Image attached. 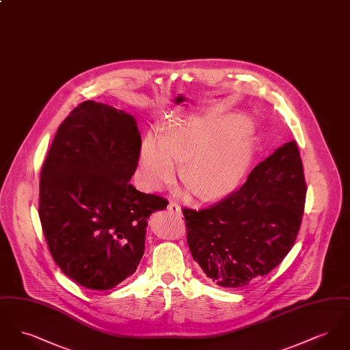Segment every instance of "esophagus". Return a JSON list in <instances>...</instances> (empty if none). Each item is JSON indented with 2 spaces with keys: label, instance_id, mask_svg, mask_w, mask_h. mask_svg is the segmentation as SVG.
I'll return each instance as SVG.
<instances>
[{
  "label": "esophagus",
  "instance_id": "1",
  "mask_svg": "<svg viewBox=\"0 0 350 350\" xmlns=\"http://www.w3.org/2000/svg\"><path fill=\"white\" fill-rule=\"evenodd\" d=\"M167 211H169L170 214H173V215H177V217H181V215H183L181 207H180L177 203H169Z\"/></svg>",
  "mask_w": 350,
  "mask_h": 350
}]
</instances>
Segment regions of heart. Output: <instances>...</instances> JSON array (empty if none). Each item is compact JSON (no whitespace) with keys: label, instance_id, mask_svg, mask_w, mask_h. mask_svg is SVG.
<instances>
[{"label":"heart","instance_id":"b5f03b06","mask_svg":"<svg viewBox=\"0 0 350 350\" xmlns=\"http://www.w3.org/2000/svg\"><path fill=\"white\" fill-rule=\"evenodd\" d=\"M253 153L248 120L239 114H186L170 119L163 135L150 133L139 150V174L148 189L181 180L202 198L233 190L245 176Z\"/></svg>","mask_w":350,"mask_h":350}]
</instances>
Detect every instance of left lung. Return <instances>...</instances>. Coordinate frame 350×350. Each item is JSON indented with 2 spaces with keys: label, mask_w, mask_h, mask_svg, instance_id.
<instances>
[{
  "label": "left lung",
  "mask_w": 350,
  "mask_h": 350,
  "mask_svg": "<svg viewBox=\"0 0 350 350\" xmlns=\"http://www.w3.org/2000/svg\"><path fill=\"white\" fill-rule=\"evenodd\" d=\"M306 191L297 143H284L227 198L198 211L183 208L194 261L221 287L261 280L293 248Z\"/></svg>",
  "instance_id": "left-lung-1"
}]
</instances>
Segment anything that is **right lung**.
Here are the masks:
<instances>
[{"mask_svg":"<svg viewBox=\"0 0 350 350\" xmlns=\"http://www.w3.org/2000/svg\"><path fill=\"white\" fill-rule=\"evenodd\" d=\"M142 136L136 119L85 100L60 124L40 173L39 217L62 271L90 290H109L135 273L148 219L167 202L130 180Z\"/></svg>","mask_w":350,"mask_h":350,"instance_id":"obj_1","label":"right lung"}]
</instances>
